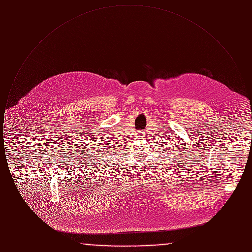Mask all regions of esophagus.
<instances>
[{"mask_svg": "<svg viewBox=\"0 0 252 252\" xmlns=\"http://www.w3.org/2000/svg\"><path fill=\"white\" fill-rule=\"evenodd\" d=\"M144 132L143 131H139L138 133H137V137H139V138H143V137H144Z\"/></svg>", "mask_w": 252, "mask_h": 252, "instance_id": "esophagus-1", "label": "esophagus"}]
</instances>
